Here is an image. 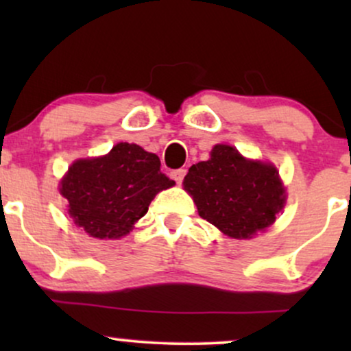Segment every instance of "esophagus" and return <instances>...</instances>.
<instances>
[{
    "label": "esophagus",
    "instance_id": "esophagus-1",
    "mask_svg": "<svg viewBox=\"0 0 351 351\" xmlns=\"http://www.w3.org/2000/svg\"><path fill=\"white\" fill-rule=\"evenodd\" d=\"M184 175H186V170L184 168H180V170L171 171V178L176 181V183H181L184 180Z\"/></svg>",
    "mask_w": 351,
    "mask_h": 351
}]
</instances>
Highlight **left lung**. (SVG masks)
I'll list each match as a JSON object with an SVG mask.
<instances>
[{"instance_id": "obj_1", "label": "left lung", "mask_w": 351, "mask_h": 351, "mask_svg": "<svg viewBox=\"0 0 351 351\" xmlns=\"http://www.w3.org/2000/svg\"><path fill=\"white\" fill-rule=\"evenodd\" d=\"M183 184L199 216L234 239L271 226L285 203L276 168L249 162L229 145H216L208 162L193 165Z\"/></svg>"}]
</instances>
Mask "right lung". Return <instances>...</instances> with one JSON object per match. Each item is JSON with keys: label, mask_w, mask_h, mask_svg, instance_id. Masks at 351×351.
<instances>
[{"label": "right lung", "mask_w": 351, "mask_h": 351, "mask_svg": "<svg viewBox=\"0 0 351 351\" xmlns=\"http://www.w3.org/2000/svg\"><path fill=\"white\" fill-rule=\"evenodd\" d=\"M175 184L160 158L135 143H117L100 158L77 160L60 181L69 215L88 236L119 239L147 215L156 193Z\"/></svg>", "instance_id": "add662e5"}]
</instances>
